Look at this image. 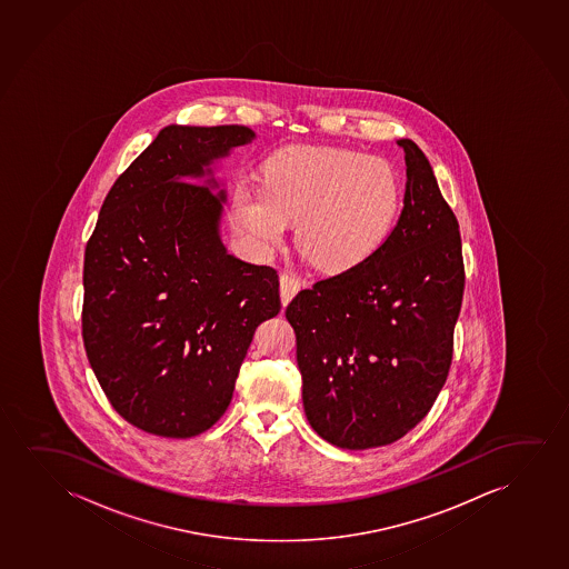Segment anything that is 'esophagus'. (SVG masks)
I'll return each mask as SVG.
<instances>
[{
  "instance_id": "34e87169",
  "label": "esophagus",
  "mask_w": 569,
  "mask_h": 569,
  "mask_svg": "<svg viewBox=\"0 0 569 569\" xmlns=\"http://www.w3.org/2000/svg\"><path fill=\"white\" fill-rule=\"evenodd\" d=\"M302 288V282L300 279H296L295 274L282 273L281 274V302L282 306H287L296 295H298V290Z\"/></svg>"
}]
</instances>
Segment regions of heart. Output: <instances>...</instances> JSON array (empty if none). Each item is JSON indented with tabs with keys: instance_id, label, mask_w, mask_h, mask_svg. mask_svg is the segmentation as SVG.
Instances as JSON below:
<instances>
[{
	"instance_id": "obj_1",
	"label": "heart",
	"mask_w": 569,
	"mask_h": 569,
	"mask_svg": "<svg viewBox=\"0 0 569 569\" xmlns=\"http://www.w3.org/2000/svg\"><path fill=\"white\" fill-rule=\"evenodd\" d=\"M402 183L387 160L345 149H302L267 168L266 188L243 183L236 212L251 242L279 246L288 220L303 259L349 271L387 242L401 211Z\"/></svg>"
}]
</instances>
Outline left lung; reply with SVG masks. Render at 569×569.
I'll return each mask as SVG.
<instances>
[{"instance_id":"1","label":"left lung","mask_w":569,"mask_h":569,"mask_svg":"<svg viewBox=\"0 0 569 569\" xmlns=\"http://www.w3.org/2000/svg\"><path fill=\"white\" fill-rule=\"evenodd\" d=\"M401 217L365 263L288 303L311 428L342 449L401 440L430 412L453 360L465 290L459 222L410 139Z\"/></svg>"}]
</instances>
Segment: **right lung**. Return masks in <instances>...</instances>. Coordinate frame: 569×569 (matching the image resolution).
Wrapping results in <instances>:
<instances>
[{
  "label": "right lung",
  "instance_id": "obj_1",
  "mask_svg": "<svg viewBox=\"0 0 569 569\" xmlns=\"http://www.w3.org/2000/svg\"><path fill=\"white\" fill-rule=\"evenodd\" d=\"M251 139L246 126L162 129L108 191L84 248V352L116 412L144 432L209 430L256 327L281 311L273 267L220 242L224 193L188 182Z\"/></svg>",
  "mask_w": 569,
  "mask_h": 569
}]
</instances>
